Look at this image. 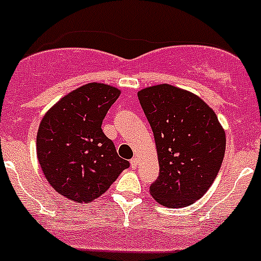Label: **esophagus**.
<instances>
[{"label":"esophagus","mask_w":261,"mask_h":261,"mask_svg":"<svg viewBox=\"0 0 261 261\" xmlns=\"http://www.w3.org/2000/svg\"><path fill=\"white\" fill-rule=\"evenodd\" d=\"M130 164H131V167H133V169H136L139 165V160L138 158H133V160L130 161Z\"/></svg>","instance_id":"34e87169"}]
</instances>
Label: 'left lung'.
<instances>
[{
  "label": "left lung",
  "instance_id": "8db88e82",
  "mask_svg": "<svg viewBox=\"0 0 261 261\" xmlns=\"http://www.w3.org/2000/svg\"><path fill=\"white\" fill-rule=\"evenodd\" d=\"M154 135L160 175L150 194L166 207H186L213 186L225 153V133L201 97L171 85L138 92Z\"/></svg>",
  "mask_w": 261,
  "mask_h": 261
}]
</instances>
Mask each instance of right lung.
Instances as JSON below:
<instances>
[{
	"label": "right lung",
	"instance_id": "right-lung-1",
	"mask_svg": "<svg viewBox=\"0 0 261 261\" xmlns=\"http://www.w3.org/2000/svg\"><path fill=\"white\" fill-rule=\"evenodd\" d=\"M119 94L106 84L84 85L62 97L41 121L38 162L50 186L70 201H94L130 166L101 130Z\"/></svg>",
	"mask_w": 261,
	"mask_h": 261
}]
</instances>
